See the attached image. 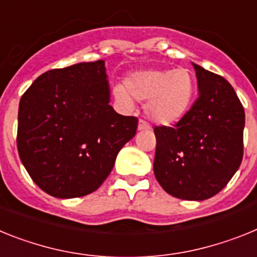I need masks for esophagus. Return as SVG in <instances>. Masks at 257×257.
I'll use <instances>...</instances> for the list:
<instances>
[{"label": "esophagus", "mask_w": 257, "mask_h": 257, "mask_svg": "<svg viewBox=\"0 0 257 257\" xmlns=\"http://www.w3.org/2000/svg\"><path fill=\"white\" fill-rule=\"evenodd\" d=\"M149 129H150V125L145 120H140L138 121V131H149Z\"/></svg>", "instance_id": "34e87169"}]
</instances>
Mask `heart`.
Returning <instances> with one entry per match:
<instances>
[{"mask_svg": "<svg viewBox=\"0 0 257 257\" xmlns=\"http://www.w3.org/2000/svg\"><path fill=\"white\" fill-rule=\"evenodd\" d=\"M195 76L189 68H153L132 72L125 86L117 84L112 95L122 108L146 102V115L159 125H173L186 116L195 98Z\"/></svg>", "mask_w": 257, "mask_h": 257, "instance_id": "b5f03b06", "label": "heart"}]
</instances>
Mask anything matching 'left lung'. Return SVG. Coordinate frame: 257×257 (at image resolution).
<instances>
[{
  "label": "left lung",
  "instance_id": "1",
  "mask_svg": "<svg viewBox=\"0 0 257 257\" xmlns=\"http://www.w3.org/2000/svg\"><path fill=\"white\" fill-rule=\"evenodd\" d=\"M193 67L199 95L175 126L154 129V173L172 196L204 200L220 193L242 163L244 110L224 77Z\"/></svg>",
  "mask_w": 257,
  "mask_h": 257
}]
</instances>
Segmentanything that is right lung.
Returning <instances> with one entry per match:
<instances>
[{"instance_id": "1", "label": "right lung", "mask_w": 257, "mask_h": 257, "mask_svg": "<svg viewBox=\"0 0 257 257\" xmlns=\"http://www.w3.org/2000/svg\"><path fill=\"white\" fill-rule=\"evenodd\" d=\"M138 119L110 104L104 61L50 70L19 102L18 151L35 184L70 199L93 193L137 132Z\"/></svg>"}]
</instances>
